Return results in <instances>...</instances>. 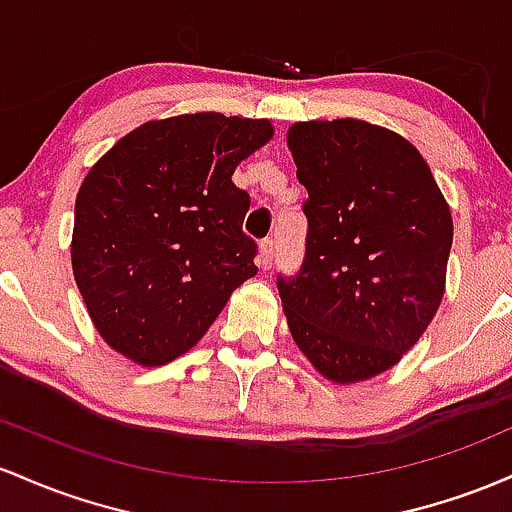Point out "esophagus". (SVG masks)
<instances>
[{"mask_svg":"<svg viewBox=\"0 0 512 512\" xmlns=\"http://www.w3.org/2000/svg\"><path fill=\"white\" fill-rule=\"evenodd\" d=\"M273 256H275V241L263 239L261 246H258V266H261L263 271H268V268L273 266Z\"/></svg>","mask_w":512,"mask_h":512,"instance_id":"1","label":"esophagus"}]
</instances>
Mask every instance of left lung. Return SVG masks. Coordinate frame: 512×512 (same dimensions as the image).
I'll return each mask as SVG.
<instances>
[{"label":"left lung","instance_id":"8db88e82","mask_svg":"<svg viewBox=\"0 0 512 512\" xmlns=\"http://www.w3.org/2000/svg\"><path fill=\"white\" fill-rule=\"evenodd\" d=\"M307 188V258L278 278L292 341L324 380L358 384L416 346L445 295L452 212L399 132L358 118L287 128Z\"/></svg>","mask_w":512,"mask_h":512}]
</instances>
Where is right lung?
Segmentation results:
<instances>
[{"label": "right lung", "mask_w": 512, "mask_h": 512, "mask_svg": "<svg viewBox=\"0 0 512 512\" xmlns=\"http://www.w3.org/2000/svg\"><path fill=\"white\" fill-rule=\"evenodd\" d=\"M268 118L203 111L147 120L89 169L74 203L72 273L116 353L159 367L188 353L254 278L234 169L273 137Z\"/></svg>", "instance_id": "add662e5"}]
</instances>
